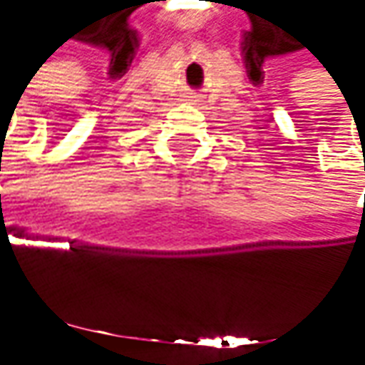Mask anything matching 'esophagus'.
I'll use <instances>...</instances> for the list:
<instances>
[{"label": "esophagus", "instance_id": "34e87169", "mask_svg": "<svg viewBox=\"0 0 365 365\" xmlns=\"http://www.w3.org/2000/svg\"><path fill=\"white\" fill-rule=\"evenodd\" d=\"M185 98H187L188 104H200V102H202V96H200V94H197V92H188Z\"/></svg>", "mask_w": 365, "mask_h": 365}]
</instances>
